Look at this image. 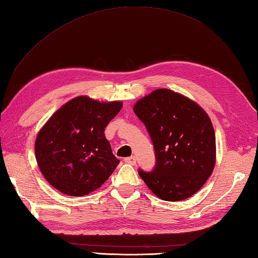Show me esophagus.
Segmentation results:
<instances>
[{
    "instance_id": "esophagus-1",
    "label": "esophagus",
    "mask_w": 258,
    "mask_h": 258,
    "mask_svg": "<svg viewBox=\"0 0 258 258\" xmlns=\"http://www.w3.org/2000/svg\"><path fill=\"white\" fill-rule=\"evenodd\" d=\"M124 162H125V163H129V164H131V165H135V164H136V158H135V157L124 158Z\"/></svg>"
}]
</instances>
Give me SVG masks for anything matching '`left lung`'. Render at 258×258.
<instances>
[{
    "label": "left lung",
    "instance_id": "8db88e82",
    "mask_svg": "<svg viewBox=\"0 0 258 258\" xmlns=\"http://www.w3.org/2000/svg\"><path fill=\"white\" fill-rule=\"evenodd\" d=\"M152 140L156 165L138 173L164 201L196 194L213 172L215 134L211 119L197 102L170 89H157L134 107Z\"/></svg>",
    "mask_w": 258,
    "mask_h": 258
}]
</instances>
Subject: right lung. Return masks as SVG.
Listing matches in <instances>:
<instances>
[{
  "mask_svg": "<svg viewBox=\"0 0 258 258\" xmlns=\"http://www.w3.org/2000/svg\"><path fill=\"white\" fill-rule=\"evenodd\" d=\"M122 108L120 101L99 102L79 96L60 107L35 141L39 170L56 190L71 197L94 192L119 164L105 128Z\"/></svg>",
  "mask_w": 258,
  "mask_h": 258,
  "instance_id": "1",
  "label": "right lung"
}]
</instances>
